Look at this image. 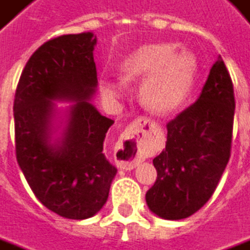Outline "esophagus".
<instances>
[{
	"label": "esophagus",
	"instance_id": "esophagus-1",
	"mask_svg": "<svg viewBox=\"0 0 250 250\" xmlns=\"http://www.w3.org/2000/svg\"><path fill=\"white\" fill-rule=\"evenodd\" d=\"M147 125H149V120L147 118L136 120L133 124L129 125V128L122 135L117 152V158L121 163L122 168L132 170L144 159L143 144L147 136Z\"/></svg>",
	"mask_w": 250,
	"mask_h": 250
}]
</instances>
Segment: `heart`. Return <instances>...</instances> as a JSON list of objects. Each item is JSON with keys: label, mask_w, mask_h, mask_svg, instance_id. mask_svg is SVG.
Listing matches in <instances>:
<instances>
[{"label": "heart", "mask_w": 250, "mask_h": 250, "mask_svg": "<svg viewBox=\"0 0 250 250\" xmlns=\"http://www.w3.org/2000/svg\"><path fill=\"white\" fill-rule=\"evenodd\" d=\"M125 80L144 77L140 85V99L152 113L167 115L185 103L193 88L197 75V58L187 49L177 50L175 43L146 44L121 62ZM125 88L122 80L104 79L101 89L104 95L118 96Z\"/></svg>", "instance_id": "heart-1"}]
</instances>
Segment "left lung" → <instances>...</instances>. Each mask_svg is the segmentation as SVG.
Listing matches in <instances>:
<instances>
[{
  "mask_svg": "<svg viewBox=\"0 0 250 250\" xmlns=\"http://www.w3.org/2000/svg\"><path fill=\"white\" fill-rule=\"evenodd\" d=\"M234 110L233 82L219 56L199 99L167 124L166 148L154 159L158 177L146 194L155 215L185 219L211 199L230 159Z\"/></svg>",
  "mask_w": 250,
  "mask_h": 250,
  "instance_id": "1",
  "label": "left lung"
}]
</instances>
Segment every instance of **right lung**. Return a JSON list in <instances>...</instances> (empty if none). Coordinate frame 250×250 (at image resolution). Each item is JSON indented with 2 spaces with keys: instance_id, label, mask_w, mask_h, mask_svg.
<instances>
[{
  "instance_id": "obj_1",
  "label": "right lung",
  "mask_w": 250,
  "mask_h": 250,
  "mask_svg": "<svg viewBox=\"0 0 250 250\" xmlns=\"http://www.w3.org/2000/svg\"><path fill=\"white\" fill-rule=\"evenodd\" d=\"M95 44L92 32L43 43L25 63L15 94L17 163L36 199L66 219L101 211L117 173L103 154L114 121L89 103L98 85ZM54 100L74 102L58 125Z\"/></svg>"
}]
</instances>
